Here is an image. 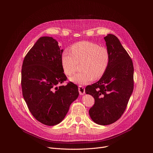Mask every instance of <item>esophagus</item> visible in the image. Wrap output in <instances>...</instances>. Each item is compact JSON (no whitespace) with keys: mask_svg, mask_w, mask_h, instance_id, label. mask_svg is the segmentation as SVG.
<instances>
[{"mask_svg":"<svg viewBox=\"0 0 153 153\" xmlns=\"http://www.w3.org/2000/svg\"><path fill=\"white\" fill-rule=\"evenodd\" d=\"M79 94L80 95H83L85 94V89L84 87L82 85H79Z\"/></svg>","mask_w":153,"mask_h":153,"instance_id":"1","label":"esophagus"}]
</instances>
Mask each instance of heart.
<instances>
[{"mask_svg": "<svg viewBox=\"0 0 153 153\" xmlns=\"http://www.w3.org/2000/svg\"><path fill=\"white\" fill-rule=\"evenodd\" d=\"M71 51L65 50L62 54V65L65 74L70 76L78 70L79 63L82 62V71L70 78L77 84L86 85L94 79L101 78L108 69L110 54L105 47H100L94 42L82 41L71 47Z\"/></svg>", "mask_w": 153, "mask_h": 153, "instance_id": "obj_1", "label": "heart"}]
</instances>
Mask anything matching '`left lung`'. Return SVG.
<instances>
[{
    "instance_id": "left-lung-1",
    "label": "left lung",
    "mask_w": 153,
    "mask_h": 153,
    "mask_svg": "<svg viewBox=\"0 0 153 153\" xmlns=\"http://www.w3.org/2000/svg\"><path fill=\"white\" fill-rule=\"evenodd\" d=\"M110 54L107 70L99 81L88 85L85 93L95 100L90 109L91 119L97 124L113 123L123 114L134 88L133 61L119 39L109 34L104 37Z\"/></svg>"
}]
</instances>
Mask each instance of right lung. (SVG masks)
<instances>
[{
    "mask_svg": "<svg viewBox=\"0 0 153 153\" xmlns=\"http://www.w3.org/2000/svg\"><path fill=\"white\" fill-rule=\"evenodd\" d=\"M56 40L40 37L25 56L22 67V94L30 111L40 123L54 126L61 122L70 105L79 96L78 86L67 80Z\"/></svg>",
    "mask_w": 153,
    "mask_h": 153,
    "instance_id": "1",
    "label": "right lung"
}]
</instances>
